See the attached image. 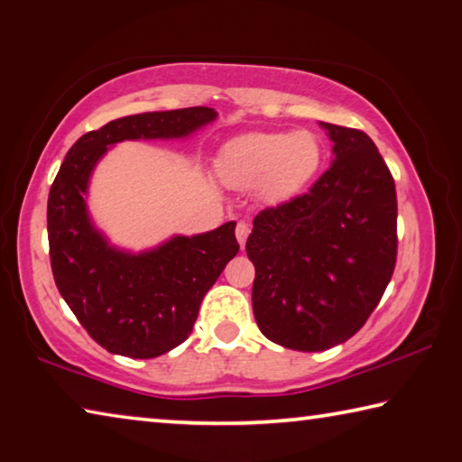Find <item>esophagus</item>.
<instances>
[{"label":"esophagus","mask_w":462,"mask_h":462,"mask_svg":"<svg viewBox=\"0 0 462 462\" xmlns=\"http://www.w3.org/2000/svg\"><path fill=\"white\" fill-rule=\"evenodd\" d=\"M248 234H250V226H248L246 222H238V224H236V238H238V245H240L242 248H245V245H246Z\"/></svg>","instance_id":"1"}]
</instances>
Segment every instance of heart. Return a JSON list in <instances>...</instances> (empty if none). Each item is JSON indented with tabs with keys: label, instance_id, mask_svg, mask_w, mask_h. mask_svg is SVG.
Segmentation results:
<instances>
[{
	"label": "heart",
	"instance_id": "1",
	"mask_svg": "<svg viewBox=\"0 0 462 462\" xmlns=\"http://www.w3.org/2000/svg\"><path fill=\"white\" fill-rule=\"evenodd\" d=\"M324 162L314 132H250L230 140L217 154V173L236 189L261 187L269 203H287L308 189Z\"/></svg>",
	"mask_w": 462,
	"mask_h": 462
}]
</instances>
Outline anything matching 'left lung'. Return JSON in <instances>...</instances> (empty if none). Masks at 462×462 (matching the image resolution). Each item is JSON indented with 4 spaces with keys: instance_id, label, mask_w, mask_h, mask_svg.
<instances>
[{
    "instance_id": "obj_1",
    "label": "left lung",
    "mask_w": 462,
    "mask_h": 462,
    "mask_svg": "<svg viewBox=\"0 0 462 462\" xmlns=\"http://www.w3.org/2000/svg\"><path fill=\"white\" fill-rule=\"evenodd\" d=\"M330 169L300 195L254 217L253 311L269 340L318 353L365 326L397 259L395 181L363 130L324 124Z\"/></svg>"
}]
</instances>
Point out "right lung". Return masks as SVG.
<instances>
[{
  "instance_id": "1",
  "label": "right lung",
  "mask_w": 462,
  "mask_h": 462,
  "mask_svg": "<svg viewBox=\"0 0 462 462\" xmlns=\"http://www.w3.org/2000/svg\"><path fill=\"white\" fill-rule=\"evenodd\" d=\"M216 116L199 106L112 120L77 140L54 177L46 209L54 283L107 353L154 358L189 338L203 295L240 246L236 222L198 236H175L140 254L109 246L93 228L85 203L91 171L116 143L183 138Z\"/></svg>"
}]
</instances>
